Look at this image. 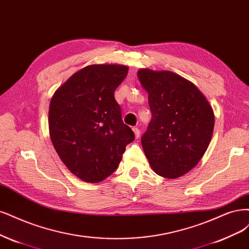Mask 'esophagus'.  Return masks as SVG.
<instances>
[{"instance_id":"obj_1","label":"esophagus","mask_w":249,"mask_h":249,"mask_svg":"<svg viewBox=\"0 0 249 249\" xmlns=\"http://www.w3.org/2000/svg\"><path fill=\"white\" fill-rule=\"evenodd\" d=\"M133 132L135 134V138L138 139L140 137V130H139V128L138 127H133Z\"/></svg>"}]
</instances>
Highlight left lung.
I'll use <instances>...</instances> for the list:
<instances>
[{
  "label": "left lung",
  "instance_id": "left-lung-1",
  "mask_svg": "<svg viewBox=\"0 0 249 249\" xmlns=\"http://www.w3.org/2000/svg\"><path fill=\"white\" fill-rule=\"evenodd\" d=\"M148 92L151 121L141 138L145 156L158 175L186 174L206 152L214 128L209 102L194 83L171 71L140 69Z\"/></svg>",
  "mask_w": 249,
  "mask_h": 249
}]
</instances>
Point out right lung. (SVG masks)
<instances>
[{
  "mask_svg": "<svg viewBox=\"0 0 249 249\" xmlns=\"http://www.w3.org/2000/svg\"><path fill=\"white\" fill-rule=\"evenodd\" d=\"M126 66L90 65L74 73L50 101L49 135L66 167L85 182L112 174L135 135L124 124L114 91Z\"/></svg>",
  "mask_w": 249,
  "mask_h": 249,
  "instance_id": "1",
  "label": "right lung"
}]
</instances>
